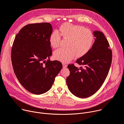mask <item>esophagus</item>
I'll use <instances>...</instances> for the list:
<instances>
[{"label": "esophagus", "mask_w": 124, "mask_h": 124, "mask_svg": "<svg viewBox=\"0 0 124 124\" xmlns=\"http://www.w3.org/2000/svg\"><path fill=\"white\" fill-rule=\"evenodd\" d=\"M62 64H63V67L64 68H66V67H67V65H66L65 64H64V63H62Z\"/></svg>", "instance_id": "esophagus-1"}]
</instances>
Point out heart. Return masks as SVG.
Here are the masks:
<instances>
[{
  "instance_id": "heart-1",
  "label": "heart",
  "mask_w": 124,
  "mask_h": 124,
  "mask_svg": "<svg viewBox=\"0 0 124 124\" xmlns=\"http://www.w3.org/2000/svg\"><path fill=\"white\" fill-rule=\"evenodd\" d=\"M51 33L49 41L53 48L59 46L61 36L68 39L66 48H60L54 52V58L62 62H68L75 56L79 57L86 54L91 49L94 40L93 32L84 27L66 23Z\"/></svg>"
}]
</instances>
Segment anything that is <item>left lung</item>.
<instances>
[{"mask_svg": "<svg viewBox=\"0 0 124 124\" xmlns=\"http://www.w3.org/2000/svg\"><path fill=\"white\" fill-rule=\"evenodd\" d=\"M95 41L92 48L78 59L76 63L83 65L80 68L69 64L70 75L66 82L69 91L76 96L88 97L94 94L104 82L111 62L112 50L103 33L93 31Z\"/></svg>", "mask_w": 124, "mask_h": 124, "instance_id": "1", "label": "left lung"}]
</instances>
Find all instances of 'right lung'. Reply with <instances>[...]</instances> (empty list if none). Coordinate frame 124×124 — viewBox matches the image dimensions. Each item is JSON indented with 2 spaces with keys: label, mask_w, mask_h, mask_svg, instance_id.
Masks as SVG:
<instances>
[{
  "label": "right lung",
  "mask_w": 124,
  "mask_h": 124,
  "mask_svg": "<svg viewBox=\"0 0 124 124\" xmlns=\"http://www.w3.org/2000/svg\"><path fill=\"white\" fill-rule=\"evenodd\" d=\"M48 23L28 24L17 33L11 50V61L17 79L26 89L41 94L51 88L62 63L48 59L52 55Z\"/></svg>",
  "instance_id": "add662e5"
}]
</instances>
